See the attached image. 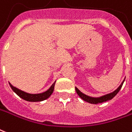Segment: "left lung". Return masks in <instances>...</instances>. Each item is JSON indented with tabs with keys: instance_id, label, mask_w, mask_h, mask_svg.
Returning <instances> with one entry per match:
<instances>
[{
	"instance_id": "8db88e82",
	"label": "left lung",
	"mask_w": 132,
	"mask_h": 132,
	"mask_svg": "<svg viewBox=\"0 0 132 132\" xmlns=\"http://www.w3.org/2000/svg\"><path fill=\"white\" fill-rule=\"evenodd\" d=\"M125 80L122 81V82L121 83V85L119 86L117 89L111 92L110 94H106V95H103L102 96H100V97H97V98H94V97H91V96H89L87 95H86L85 94H83L82 92H81L76 87V91L77 94H78V96L80 97L82 100H84L85 101H87L89 103H93V104H97V103H103V102H106L107 101H109L116 96V94L119 92V91L120 90V89L122 88V86L123 85L124 82H125Z\"/></svg>"
}]
</instances>
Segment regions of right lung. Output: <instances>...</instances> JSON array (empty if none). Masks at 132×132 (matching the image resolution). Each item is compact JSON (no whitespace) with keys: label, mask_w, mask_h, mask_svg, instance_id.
<instances>
[{"label":"right lung","mask_w":132,"mask_h":132,"mask_svg":"<svg viewBox=\"0 0 132 132\" xmlns=\"http://www.w3.org/2000/svg\"><path fill=\"white\" fill-rule=\"evenodd\" d=\"M55 82L56 81L54 82L52 86L50 88L45 92L40 94H29L27 92H25L24 91H21L16 88L14 86H12L11 84L9 82V85L10 86L12 89L14 91V92L21 98H23L24 100H26L27 101H31V102H36V101H42L45 100L50 96H51V94L54 92V85H55Z\"/></svg>","instance_id":"obj_1"}]
</instances>
